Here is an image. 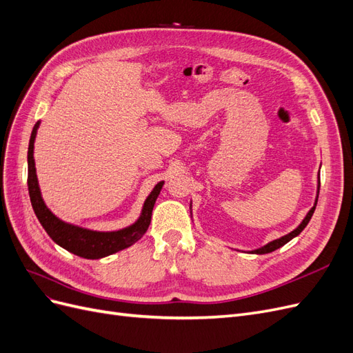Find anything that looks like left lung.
<instances>
[{"label": "left lung", "mask_w": 353, "mask_h": 353, "mask_svg": "<svg viewBox=\"0 0 353 353\" xmlns=\"http://www.w3.org/2000/svg\"><path fill=\"white\" fill-rule=\"evenodd\" d=\"M318 179H319V175H318ZM318 193H319V183H318ZM316 201H318V199L315 200V205H314V208L307 212V215L305 216V219L302 221L301 225H299L296 230H293L292 232H288L287 236H284V237H281V239H276V240H274V241L268 243V244L263 245V248H261V249L252 250L250 253H256V254H265V253L274 252V250H276V249H280L281 245H284L285 243H288V241H290L292 239H294L296 236H299V234H301V232L303 231V228L307 225V222L311 221V218H312V215H314V210H315V208H316Z\"/></svg>", "instance_id": "1"}]
</instances>
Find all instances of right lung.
<instances>
[{"label": "right lung", "mask_w": 353, "mask_h": 353, "mask_svg": "<svg viewBox=\"0 0 353 353\" xmlns=\"http://www.w3.org/2000/svg\"><path fill=\"white\" fill-rule=\"evenodd\" d=\"M38 126L39 122H37L34 130H32L28 148V190L35 215L41 222V225L47 231L48 236L52 239V241H56L68 252L81 256V258L100 259L104 258V256H109L112 253L130 248L131 244L140 240L152 222V212L154 208L156 199L160 194V190L163 187V181H160V183L153 188L150 196L144 201L140 219L131 227L112 232H100L85 230L77 225H72V223L63 222L56 215H52L51 210L46 206L44 200L41 197L34 160V143Z\"/></svg>", "instance_id": "1"}]
</instances>
